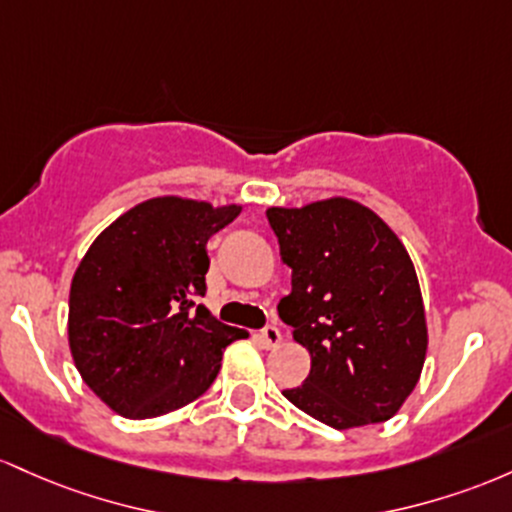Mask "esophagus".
I'll use <instances>...</instances> for the list:
<instances>
[{
    "instance_id": "1",
    "label": "esophagus",
    "mask_w": 512,
    "mask_h": 512,
    "mask_svg": "<svg viewBox=\"0 0 512 512\" xmlns=\"http://www.w3.org/2000/svg\"><path fill=\"white\" fill-rule=\"evenodd\" d=\"M258 338H261L263 348H278L280 341H283V333H280L278 326H266L261 333H258Z\"/></svg>"
}]
</instances>
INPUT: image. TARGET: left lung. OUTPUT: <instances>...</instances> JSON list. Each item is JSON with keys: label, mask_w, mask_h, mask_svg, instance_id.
<instances>
[{"label": "left lung", "mask_w": 512, "mask_h": 512, "mask_svg": "<svg viewBox=\"0 0 512 512\" xmlns=\"http://www.w3.org/2000/svg\"><path fill=\"white\" fill-rule=\"evenodd\" d=\"M292 292L278 304L312 355L283 396L336 430L389 421L409 399L428 350L416 268L392 227L358 200L268 208Z\"/></svg>", "instance_id": "1"}]
</instances>
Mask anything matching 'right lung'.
I'll return each mask as SVG.
<instances>
[{
  "mask_svg": "<svg viewBox=\"0 0 512 512\" xmlns=\"http://www.w3.org/2000/svg\"><path fill=\"white\" fill-rule=\"evenodd\" d=\"M241 212L162 195L135 205L89 246L70 287L67 336L79 375L108 409L140 421L208 392L222 353L246 331L222 324L205 295V244Z\"/></svg>",
  "mask_w": 512,
  "mask_h": 512,
  "instance_id": "1",
  "label": "right lung"
}]
</instances>
